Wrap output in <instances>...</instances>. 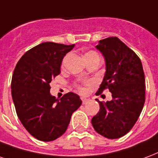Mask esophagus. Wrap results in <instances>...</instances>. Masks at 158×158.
Here are the masks:
<instances>
[{
  "label": "esophagus",
  "instance_id": "34e87169",
  "mask_svg": "<svg viewBox=\"0 0 158 158\" xmlns=\"http://www.w3.org/2000/svg\"><path fill=\"white\" fill-rule=\"evenodd\" d=\"M81 101H82V103H83V104H86L87 102H89V99H88V98H81Z\"/></svg>",
  "mask_w": 158,
  "mask_h": 158
}]
</instances>
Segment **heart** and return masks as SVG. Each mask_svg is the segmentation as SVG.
Wrapping results in <instances>:
<instances>
[{"label":"heart","mask_w":158,"mask_h":158,"mask_svg":"<svg viewBox=\"0 0 158 158\" xmlns=\"http://www.w3.org/2000/svg\"><path fill=\"white\" fill-rule=\"evenodd\" d=\"M97 55V54L95 52H93V51H90V52H87V54L85 55V56H87V55ZM91 85H93V82H92L91 81H87L84 86H82V85H78L77 89L80 93H87V87H90Z\"/></svg>","instance_id":"heart-1"}]
</instances>
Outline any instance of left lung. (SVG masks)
Masks as SVG:
<instances>
[{"label": "left lung", "mask_w": 158, "mask_h": 158, "mask_svg": "<svg viewBox=\"0 0 158 158\" xmlns=\"http://www.w3.org/2000/svg\"><path fill=\"white\" fill-rule=\"evenodd\" d=\"M106 60V72L97 95L105 89L113 99L102 103L92 118L94 130L104 137L117 139L126 135L137 121L146 100L143 67L138 55L118 40L109 37L96 46Z\"/></svg>", "instance_id": "left-lung-1"}]
</instances>
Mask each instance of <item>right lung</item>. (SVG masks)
Masks as SVG:
<instances>
[{
  "instance_id": "add662e5",
  "label": "right lung",
  "mask_w": 158,
  "mask_h": 158,
  "mask_svg": "<svg viewBox=\"0 0 158 158\" xmlns=\"http://www.w3.org/2000/svg\"><path fill=\"white\" fill-rule=\"evenodd\" d=\"M74 46L42 43L27 50L14 69L11 88L16 112L24 128L38 140L52 141L61 136L81 104L74 93H66L60 101L49 93V83L60 73L63 58Z\"/></svg>"
}]
</instances>
